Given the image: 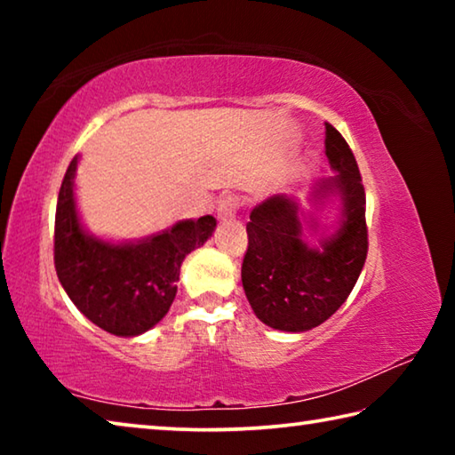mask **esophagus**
I'll list each match as a JSON object with an SVG mask.
<instances>
[{"mask_svg":"<svg viewBox=\"0 0 455 455\" xmlns=\"http://www.w3.org/2000/svg\"><path fill=\"white\" fill-rule=\"evenodd\" d=\"M238 206H241V198H238V196L222 198L220 203H219V206H217V217L220 220L233 219L235 214H236V211H238Z\"/></svg>","mask_w":455,"mask_h":455,"instance_id":"1","label":"esophagus"}]
</instances>
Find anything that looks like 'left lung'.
I'll use <instances>...</instances> for the list:
<instances>
[{
    "label": "left lung",
    "instance_id": "left-lung-1",
    "mask_svg": "<svg viewBox=\"0 0 455 455\" xmlns=\"http://www.w3.org/2000/svg\"><path fill=\"white\" fill-rule=\"evenodd\" d=\"M325 154L335 176L315 182L311 196L341 200V219L319 246L305 243V219L295 196L273 195L246 222L244 295L265 325L303 333L325 323L347 301L367 259L365 188L355 156L337 130L325 124ZM311 228L317 222L311 219Z\"/></svg>",
    "mask_w": 455,
    "mask_h": 455
}]
</instances>
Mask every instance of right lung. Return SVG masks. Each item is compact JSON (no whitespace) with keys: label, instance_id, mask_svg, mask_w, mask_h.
Wrapping results in <instances>:
<instances>
[{"label":"right lung","instance_id":"obj_1","mask_svg":"<svg viewBox=\"0 0 455 455\" xmlns=\"http://www.w3.org/2000/svg\"><path fill=\"white\" fill-rule=\"evenodd\" d=\"M76 156L68 166L56 206L53 263L61 287L80 313L118 337L152 329L171 309L184 257L217 228L211 214L179 220L134 243H110L82 227L74 196Z\"/></svg>","mask_w":455,"mask_h":455}]
</instances>
